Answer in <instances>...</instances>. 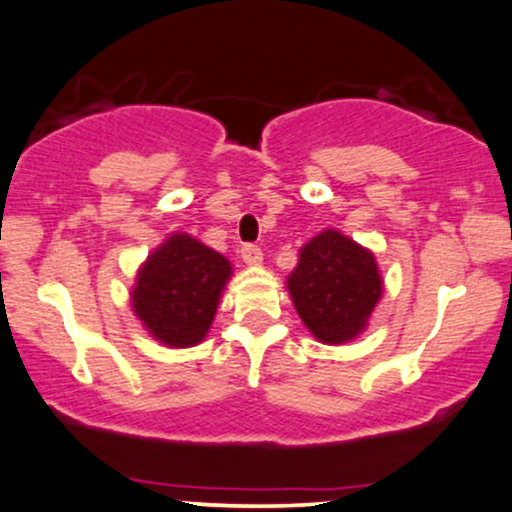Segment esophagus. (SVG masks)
<instances>
[{
  "label": "esophagus",
  "instance_id": "esophagus-1",
  "mask_svg": "<svg viewBox=\"0 0 512 512\" xmlns=\"http://www.w3.org/2000/svg\"><path fill=\"white\" fill-rule=\"evenodd\" d=\"M240 257H243L245 264H252V267H255V264H262L260 245H252V243L243 245V248H240Z\"/></svg>",
  "mask_w": 512,
  "mask_h": 512
}]
</instances>
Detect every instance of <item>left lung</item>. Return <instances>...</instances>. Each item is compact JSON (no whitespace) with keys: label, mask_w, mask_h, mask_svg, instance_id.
Wrapping results in <instances>:
<instances>
[{"label":"left lung","mask_w":512,"mask_h":512,"mask_svg":"<svg viewBox=\"0 0 512 512\" xmlns=\"http://www.w3.org/2000/svg\"><path fill=\"white\" fill-rule=\"evenodd\" d=\"M289 291L305 327L320 342L342 344L366 327L383 281L373 252L339 231H322L301 250Z\"/></svg>","instance_id":"obj_1"}]
</instances>
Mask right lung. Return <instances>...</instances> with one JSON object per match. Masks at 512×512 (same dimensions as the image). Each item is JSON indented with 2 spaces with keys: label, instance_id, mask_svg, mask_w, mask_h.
I'll return each mask as SVG.
<instances>
[{
  "label": "right lung",
  "instance_id": "obj_1",
  "mask_svg": "<svg viewBox=\"0 0 512 512\" xmlns=\"http://www.w3.org/2000/svg\"><path fill=\"white\" fill-rule=\"evenodd\" d=\"M228 276L226 257L175 233L139 269L132 291L134 313L158 342L192 346L209 332Z\"/></svg>",
  "mask_w": 512,
  "mask_h": 512
}]
</instances>
